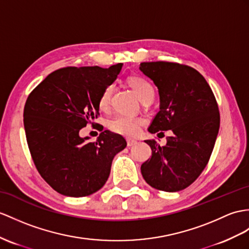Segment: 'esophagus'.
<instances>
[{
	"label": "esophagus",
	"instance_id": "34e87169",
	"mask_svg": "<svg viewBox=\"0 0 249 249\" xmlns=\"http://www.w3.org/2000/svg\"><path fill=\"white\" fill-rule=\"evenodd\" d=\"M137 143L136 141H134V139H128L126 141V144H128V147H132V145H135Z\"/></svg>",
	"mask_w": 249,
	"mask_h": 249
}]
</instances>
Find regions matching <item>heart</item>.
Instances as JSON below:
<instances>
[{
	"mask_svg": "<svg viewBox=\"0 0 249 249\" xmlns=\"http://www.w3.org/2000/svg\"><path fill=\"white\" fill-rule=\"evenodd\" d=\"M126 84L136 94L138 99L142 102H151L154 98L155 90L152 84L142 76L131 75L126 78ZM113 86L107 84L102 89L99 94L97 105L99 110L107 112L111 106V99L113 95ZM144 119L142 117H126V116H116L108 121V129L117 134L126 137H133L138 134L142 125L144 124Z\"/></svg>",
	"mask_w": 249,
	"mask_h": 249,
	"instance_id": "obj_1",
	"label": "heart"
}]
</instances>
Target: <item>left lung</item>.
Listing matches in <instances>:
<instances>
[{"mask_svg":"<svg viewBox=\"0 0 249 249\" xmlns=\"http://www.w3.org/2000/svg\"><path fill=\"white\" fill-rule=\"evenodd\" d=\"M139 69L159 88L160 110L150 133L170 130L166 145L145 141L152 156L142 165L144 180L157 190L177 192L189 187L207 166L220 129V112L205 78L189 65L142 62Z\"/></svg>","mask_w":249,"mask_h":249,"instance_id":"obj_1","label":"left lung"}]
</instances>
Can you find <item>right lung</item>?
I'll return each mask as SVG.
<instances>
[{
    "instance_id": "right-lung-1",
    "label": "right lung",
    "mask_w": 249,
    "mask_h": 249,
    "mask_svg": "<svg viewBox=\"0 0 249 249\" xmlns=\"http://www.w3.org/2000/svg\"><path fill=\"white\" fill-rule=\"evenodd\" d=\"M121 68L59 69L27 97L23 117L29 152L42 178L60 195L83 197L101 189L114 156L125 148L123 136L104 128L96 142L79 136L87 124H96L99 94Z\"/></svg>"
}]
</instances>
